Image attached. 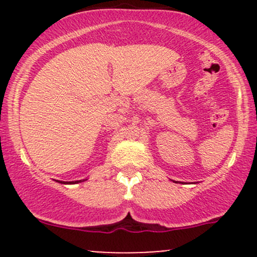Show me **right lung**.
<instances>
[{"mask_svg":"<svg viewBox=\"0 0 257 257\" xmlns=\"http://www.w3.org/2000/svg\"><path fill=\"white\" fill-rule=\"evenodd\" d=\"M87 179H83V180H77V181H58L60 182V184H65V185H73V184H79V182H83L85 181Z\"/></svg>","mask_w":257,"mask_h":257,"instance_id":"right-lung-1","label":"right lung"}]
</instances>
